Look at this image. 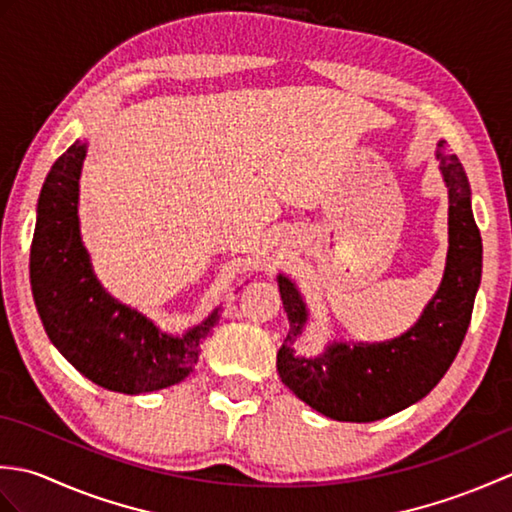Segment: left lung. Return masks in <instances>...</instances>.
Returning a JSON list of instances; mask_svg holds the SVG:
<instances>
[{
  "mask_svg": "<svg viewBox=\"0 0 512 512\" xmlns=\"http://www.w3.org/2000/svg\"><path fill=\"white\" fill-rule=\"evenodd\" d=\"M449 189V250L440 288L420 319L396 339L380 343L332 341L317 356H299L295 343L310 312L295 281L277 275L290 332L277 352V372L292 394L323 416L374 422L422 400L447 374L469 330L482 281V237L471 209V184L458 156L436 147Z\"/></svg>",
  "mask_w": 512,
  "mask_h": 512,
  "instance_id": "obj_1",
  "label": "left lung"
}]
</instances>
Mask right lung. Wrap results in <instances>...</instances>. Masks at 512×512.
Segmentation results:
<instances>
[{"label":"right lung","instance_id":"1","mask_svg":"<svg viewBox=\"0 0 512 512\" xmlns=\"http://www.w3.org/2000/svg\"><path fill=\"white\" fill-rule=\"evenodd\" d=\"M85 154L88 143L74 140L39 193L30 286L43 328L52 345L99 387L136 396L178 385L198 365L200 343L220 321V308L184 334H169L101 286L79 224Z\"/></svg>","mask_w":512,"mask_h":512}]
</instances>
